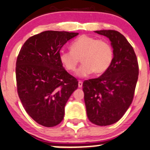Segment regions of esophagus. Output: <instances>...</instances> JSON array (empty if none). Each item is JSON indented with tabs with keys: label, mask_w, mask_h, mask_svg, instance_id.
<instances>
[{
	"label": "esophagus",
	"mask_w": 150,
	"mask_h": 150,
	"mask_svg": "<svg viewBox=\"0 0 150 150\" xmlns=\"http://www.w3.org/2000/svg\"><path fill=\"white\" fill-rule=\"evenodd\" d=\"M78 87L79 88H82L83 87V82L80 81V80H79L78 82Z\"/></svg>",
	"instance_id": "34e87169"
}]
</instances>
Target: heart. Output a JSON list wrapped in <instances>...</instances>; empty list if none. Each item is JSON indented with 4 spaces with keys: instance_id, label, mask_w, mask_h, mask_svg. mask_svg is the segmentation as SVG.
Segmentation results:
<instances>
[{
    "instance_id": "1",
    "label": "heart",
    "mask_w": 150,
    "mask_h": 150,
    "mask_svg": "<svg viewBox=\"0 0 150 150\" xmlns=\"http://www.w3.org/2000/svg\"><path fill=\"white\" fill-rule=\"evenodd\" d=\"M70 51L61 50L59 59L68 71H75L80 59L83 62L77 71L79 77H85L94 72L104 73L108 70L114 56L112 46L108 40L83 35L72 41Z\"/></svg>"
}]
</instances>
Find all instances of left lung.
Instances as JSON below:
<instances>
[{"instance_id": "left-lung-1", "label": "left lung", "mask_w": 150, "mask_h": 150, "mask_svg": "<svg viewBox=\"0 0 150 150\" xmlns=\"http://www.w3.org/2000/svg\"><path fill=\"white\" fill-rule=\"evenodd\" d=\"M111 41L114 56L108 70L99 78L85 80L83 90L89 120L99 126L121 119L134 97L139 65L134 49L118 31H95Z\"/></svg>"}]
</instances>
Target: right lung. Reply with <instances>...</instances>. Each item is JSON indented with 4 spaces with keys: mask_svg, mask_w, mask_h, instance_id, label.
Returning <instances> with one entry per match:
<instances>
[{
    "mask_svg": "<svg viewBox=\"0 0 150 150\" xmlns=\"http://www.w3.org/2000/svg\"><path fill=\"white\" fill-rule=\"evenodd\" d=\"M78 33L47 30L29 38L17 57L18 94L24 109L36 122L47 127L61 122L65 106L78 81L59 59L62 47Z\"/></svg>",
    "mask_w": 150,
    "mask_h": 150,
    "instance_id": "add662e5",
    "label": "right lung"
}]
</instances>
